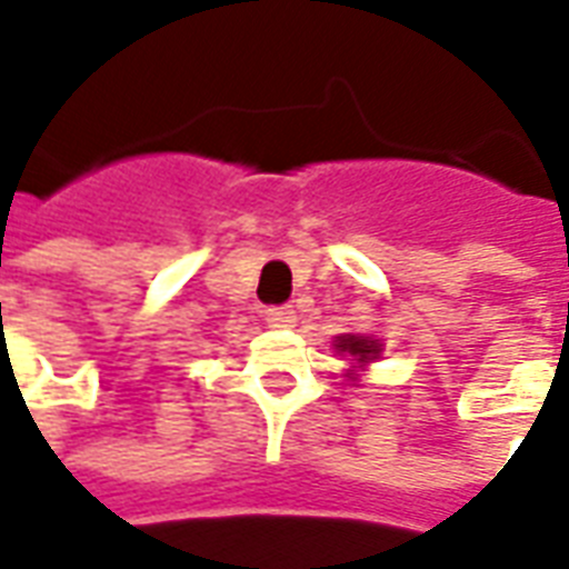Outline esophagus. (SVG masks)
<instances>
[{"mask_svg":"<svg viewBox=\"0 0 569 569\" xmlns=\"http://www.w3.org/2000/svg\"><path fill=\"white\" fill-rule=\"evenodd\" d=\"M264 320H268L271 329H289L296 322V310L289 308V305H277V308L264 310Z\"/></svg>","mask_w":569,"mask_h":569,"instance_id":"esophagus-1","label":"esophagus"}]
</instances>
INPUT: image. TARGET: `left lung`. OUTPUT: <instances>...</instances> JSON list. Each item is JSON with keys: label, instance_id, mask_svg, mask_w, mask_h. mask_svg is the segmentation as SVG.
I'll return each instance as SVG.
<instances>
[{"label": "left lung", "instance_id": "1", "mask_svg": "<svg viewBox=\"0 0 569 569\" xmlns=\"http://www.w3.org/2000/svg\"><path fill=\"white\" fill-rule=\"evenodd\" d=\"M335 347H338L341 353H347V357L357 359V366H366L369 359L381 357V345L371 341V338H362V335H341Z\"/></svg>", "mask_w": 569, "mask_h": 569}]
</instances>
